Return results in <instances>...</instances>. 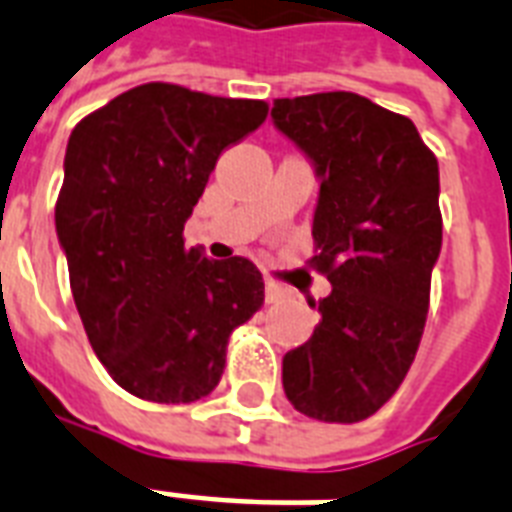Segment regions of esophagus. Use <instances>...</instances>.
Returning <instances> with one entry per match:
<instances>
[{
  "label": "esophagus",
  "instance_id": "obj_1",
  "mask_svg": "<svg viewBox=\"0 0 512 512\" xmlns=\"http://www.w3.org/2000/svg\"><path fill=\"white\" fill-rule=\"evenodd\" d=\"M287 295H289V289L281 287L279 281H273V279L265 281V300H268V303H279V300H284Z\"/></svg>",
  "mask_w": 512,
  "mask_h": 512
}]
</instances>
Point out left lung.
<instances>
[{
    "mask_svg": "<svg viewBox=\"0 0 512 512\" xmlns=\"http://www.w3.org/2000/svg\"><path fill=\"white\" fill-rule=\"evenodd\" d=\"M271 116L321 177L311 265L332 284L311 300V340L284 356V393L313 420L361 422L420 348L444 225L436 154L412 119L356 92L279 98Z\"/></svg>",
    "mask_w": 512,
    "mask_h": 512,
    "instance_id": "obj_1",
    "label": "left lung"
}]
</instances>
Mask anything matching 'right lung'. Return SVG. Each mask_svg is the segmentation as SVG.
Listing matches in <instances>:
<instances>
[{"label": "right lung", "instance_id": "right-lung-1", "mask_svg": "<svg viewBox=\"0 0 512 512\" xmlns=\"http://www.w3.org/2000/svg\"><path fill=\"white\" fill-rule=\"evenodd\" d=\"M263 100L148 82L76 124L55 228L76 311L116 385L154 404L217 388L228 337L260 311L247 257L209 260L183 228L217 156L255 132Z\"/></svg>", "mask_w": 512, "mask_h": 512}]
</instances>
